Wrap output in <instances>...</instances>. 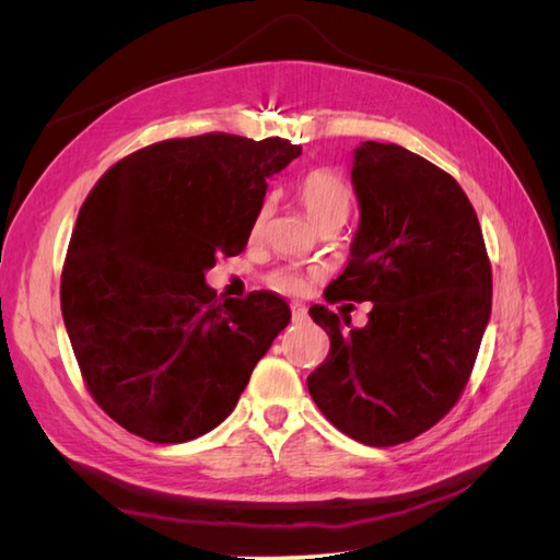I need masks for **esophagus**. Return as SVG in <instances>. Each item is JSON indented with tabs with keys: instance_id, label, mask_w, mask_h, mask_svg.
Masks as SVG:
<instances>
[{
	"instance_id": "obj_1",
	"label": "esophagus",
	"mask_w": 560,
	"mask_h": 560,
	"mask_svg": "<svg viewBox=\"0 0 560 560\" xmlns=\"http://www.w3.org/2000/svg\"><path fill=\"white\" fill-rule=\"evenodd\" d=\"M306 308L301 306V303H292V322L294 325H303V322H306Z\"/></svg>"
}]
</instances>
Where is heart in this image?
Segmentation results:
<instances>
[{"label":"heart","instance_id":"obj_1","mask_svg":"<svg viewBox=\"0 0 560 560\" xmlns=\"http://www.w3.org/2000/svg\"><path fill=\"white\" fill-rule=\"evenodd\" d=\"M296 191H299L303 210H306V214L315 224L329 222V219H343L346 222L352 206V191L346 184V179L338 173L329 171V167H315V171H308L299 179ZM266 214H268V200H261L257 214L252 219V235L261 229ZM266 282L282 294H296L303 290V273L296 268L282 266V268L270 270Z\"/></svg>","mask_w":560,"mask_h":560}]
</instances>
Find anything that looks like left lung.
<instances>
[{"instance_id":"obj_1","label":"left lung","mask_w":560,"mask_h":560,"mask_svg":"<svg viewBox=\"0 0 560 560\" xmlns=\"http://www.w3.org/2000/svg\"><path fill=\"white\" fill-rule=\"evenodd\" d=\"M360 229L329 303L371 301L346 329L313 306L329 354L308 376L334 428L366 446L411 442L442 420L471 376L493 303L477 212L446 171L399 144L364 142L350 171Z\"/></svg>"}]
</instances>
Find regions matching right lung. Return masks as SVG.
<instances>
[{
	"mask_svg": "<svg viewBox=\"0 0 560 560\" xmlns=\"http://www.w3.org/2000/svg\"><path fill=\"white\" fill-rule=\"evenodd\" d=\"M280 138L206 132L114 163L83 200L60 306L81 378L130 434L182 444L214 430L290 322L273 292L217 299L206 270L247 245Z\"/></svg>",
	"mask_w": 560,
	"mask_h": 560,
	"instance_id": "add662e5",
	"label": "right lung"
}]
</instances>
